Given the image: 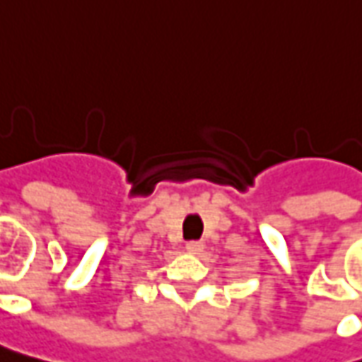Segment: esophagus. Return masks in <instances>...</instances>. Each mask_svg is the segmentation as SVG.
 Listing matches in <instances>:
<instances>
[{"mask_svg":"<svg viewBox=\"0 0 362 362\" xmlns=\"http://www.w3.org/2000/svg\"><path fill=\"white\" fill-rule=\"evenodd\" d=\"M202 248H204V244L200 243V240H190V243H186V250H188L190 255H200Z\"/></svg>","mask_w":362,"mask_h":362,"instance_id":"34e87169","label":"esophagus"}]
</instances>
